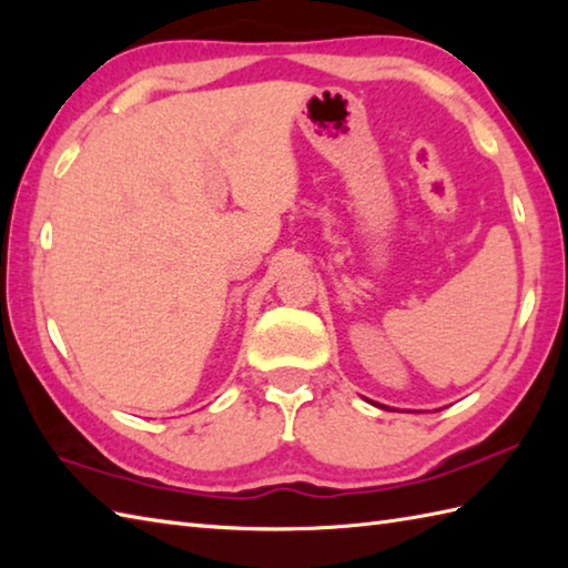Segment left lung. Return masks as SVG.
Segmentation results:
<instances>
[{
	"instance_id": "obj_1",
	"label": "left lung",
	"mask_w": 568,
	"mask_h": 568,
	"mask_svg": "<svg viewBox=\"0 0 568 568\" xmlns=\"http://www.w3.org/2000/svg\"><path fill=\"white\" fill-rule=\"evenodd\" d=\"M373 405H378V403H373ZM378 407H383V405H378ZM383 409H388V407H383Z\"/></svg>"
}]
</instances>
